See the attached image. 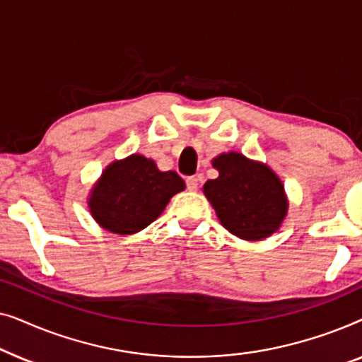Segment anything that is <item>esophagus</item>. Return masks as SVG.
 <instances>
[{"instance_id":"1","label":"esophagus","mask_w":362,"mask_h":362,"mask_svg":"<svg viewBox=\"0 0 362 362\" xmlns=\"http://www.w3.org/2000/svg\"><path fill=\"white\" fill-rule=\"evenodd\" d=\"M186 187L189 191H196L197 187H199V177H197V176L186 177Z\"/></svg>"}]
</instances>
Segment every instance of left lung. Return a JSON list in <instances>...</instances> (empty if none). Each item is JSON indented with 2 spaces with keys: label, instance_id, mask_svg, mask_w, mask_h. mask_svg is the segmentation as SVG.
Listing matches in <instances>:
<instances>
[{
  "label": "left lung",
  "instance_id": "left-lung-1",
  "mask_svg": "<svg viewBox=\"0 0 362 362\" xmlns=\"http://www.w3.org/2000/svg\"><path fill=\"white\" fill-rule=\"evenodd\" d=\"M212 166L219 171V177L206 182L204 194L221 224L245 240L274 234L288 209L279 176L240 153H224L212 161Z\"/></svg>",
  "mask_w": 362,
  "mask_h": 362
}]
</instances>
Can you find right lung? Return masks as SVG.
I'll list each match as a JSON object with an SVG mask.
<instances>
[{"label":"right lung","instance_id":"obj_1","mask_svg":"<svg viewBox=\"0 0 362 362\" xmlns=\"http://www.w3.org/2000/svg\"><path fill=\"white\" fill-rule=\"evenodd\" d=\"M182 189L185 181L175 171H160L148 158L132 155L103 171L88 207L103 229L133 234L150 226Z\"/></svg>","mask_w":362,"mask_h":362}]
</instances>
